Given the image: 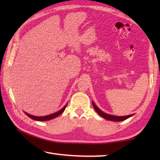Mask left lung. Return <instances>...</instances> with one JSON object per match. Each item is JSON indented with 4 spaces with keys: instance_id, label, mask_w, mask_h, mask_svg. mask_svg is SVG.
<instances>
[{
    "instance_id": "8db88e82",
    "label": "left lung",
    "mask_w": 160,
    "mask_h": 160,
    "mask_svg": "<svg viewBox=\"0 0 160 160\" xmlns=\"http://www.w3.org/2000/svg\"><path fill=\"white\" fill-rule=\"evenodd\" d=\"M92 104L97 113L99 114L101 117H102L103 118L106 119V120H108L115 121V122H120V121H123V120H127V119L129 118L134 115V114H131V115H125V116H116V115H110V114L104 113V112L100 110V108H98L96 104H95L93 102H92Z\"/></svg>"
}]
</instances>
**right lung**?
Returning a JSON list of instances; mask_svg holds the SVG:
<instances>
[{
	"instance_id": "obj_1",
	"label": "right lung",
	"mask_w": 160,
	"mask_h": 160,
	"mask_svg": "<svg viewBox=\"0 0 160 160\" xmlns=\"http://www.w3.org/2000/svg\"><path fill=\"white\" fill-rule=\"evenodd\" d=\"M67 104H66L65 105H64V107L62 108H61L60 111L56 112V113H53L52 114H50V115H45V116H35V115H30V114H29L28 113H26V112H25V113L27 115H28V117L33 119V120H36V121H47V120H52V119L58 117L61 113H63V111L65 110V108L67 107Z\"/></svg>"
}]
</instances>
